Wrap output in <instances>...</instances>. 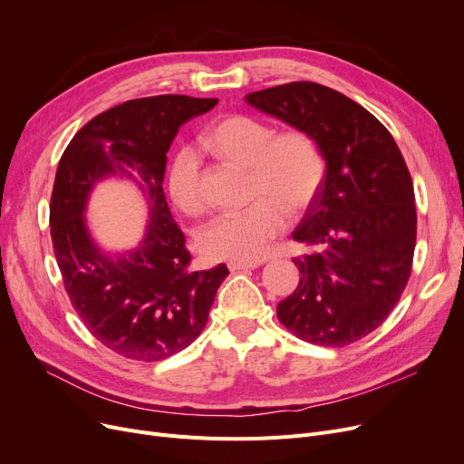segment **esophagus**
Masks as SVG:
<instances>
[{
    "label": "esophagus",
    "mask_w": 464,
    "mask_h": 464,
    "mask_svg": "<svg viewBox=\"0 0 464 464\" xmlns=\"http://www.w3.org/2000/svg\"><path fill=\"white\" fill-rule=\"evenodd\" d=\"M262 264V260H251V262H236V260H230L228 262V270L230 272H237V270H255L258 268Z\"/></svg>",
    "instance_id": "obj_1"
}]
</instances>
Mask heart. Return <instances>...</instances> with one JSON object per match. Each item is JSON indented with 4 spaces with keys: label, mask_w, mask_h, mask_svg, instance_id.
Listing matches in <instances>:
<instances>
[{
    "label": "heart",
    "mask_w": 464,
    "mask_h": 464,
    "mask_svg": "<svg viewBox=\"0 0 464 464\" xmlns=\"http://www.w3.org/2000/svg\"><path fill=\"white\" fill-rule=\"evenodd\" d=\"M213 157L249 169V196L256 200L244 211L213 218L198 244L213 260L251 262L270 251L286 227L285 211L302 213L317 196L324 160L317 143L302 130L274 128L247 115H232L213 124L204 136ZM171 202L187 215L204 211L200 162L190 149L173 154L166 178Z\"/></svg>",
    "instance_id": "heart-1"
}]
</instances>
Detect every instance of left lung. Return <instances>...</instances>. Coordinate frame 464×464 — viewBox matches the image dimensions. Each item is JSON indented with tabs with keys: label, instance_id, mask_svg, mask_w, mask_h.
I'll return each instance as SVG.
<instances>
[{
	"label": "left lung",
	"instance_id": "1",
	"mask_svg": "<svg viewBox=\"0 0 464 464\" xmlns=\"http://www.w3.org/2000/svg\"><path fill=\"white\" fill-rule=\"evenodd\" d=\"M246 102L305 131L326 168L293 232L315 251L295 258L300 283L277 317L304 342H357L387 319L411 272L417 215L402 152L362 105L317 82L272 86Z\"/></svg>",
	"mask_w": 464,
	"mask_h": 464
}]
</instances>
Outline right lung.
<instances>
[{
	"instance_id": "add662e5",
	"label": "right lung",
	"mask_w": 464,
	"mask_h": 464,
	"mask_svg": "<svg viewBox=\"0 0 464 464\" xmlns=\"http://www.w3.org/2000/svg\"><path fill=\"white\" fill-rule=\"evenodd\" d=\"M217 102L179 94L124 102L84 124L60 159L51 237L63 286L92 336L126 359L162 361L192 343L228 276L227 264L190 270L164 194L173 138ZM109 179L130 180L146 198L148 228L136 248L109 252L87 227L90 196Z\"/></svg>"
}]
</instances>
